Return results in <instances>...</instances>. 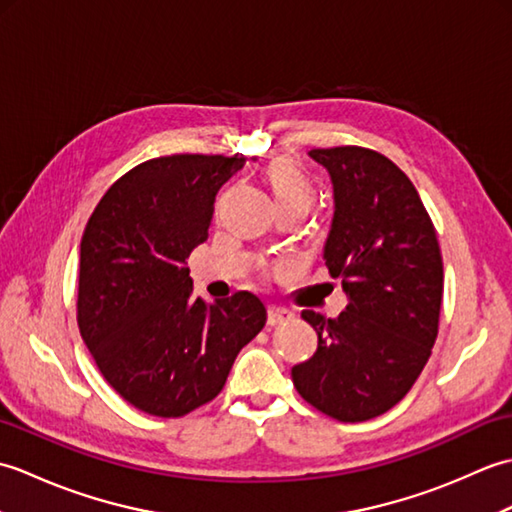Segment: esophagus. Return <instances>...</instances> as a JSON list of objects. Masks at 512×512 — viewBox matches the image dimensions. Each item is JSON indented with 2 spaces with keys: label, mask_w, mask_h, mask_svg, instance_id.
<instances>
[{
  "label": "esophagus",
  "mask_w": 512,
  "mask_h": 512,
  "mask_svg": "<svg viewBox=\"0 0 512 512\" xmlns=\"http://www.w3.org/2000/svg\"><path fill=\"white\" fill-rule=\"evenodd\" d=\"M292 317H295V314H292L286 308H277V306L268 308V325H270V328H275V325H281V323H288Z\"/></svg>",
  "instance_id": "1"
}]
</instances>
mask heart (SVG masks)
Segmentation results:
<instances>
[{"instance_id":"1","label":"heart","mask_w":512,"mask_h":512,"mask_svg":"<svg viewBox=\"0 0 512 512\" xmlns=\"http://www.w3.org/2000/svg\"><path fill=\"white\" fill-rule=\"evenodd\" d=\"M266 182L277 206L297 204L308 209L314 200V184L295 160L279 158L266 169Z\"/></svg>"}]
</instances>
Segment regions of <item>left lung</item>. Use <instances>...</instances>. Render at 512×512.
<instances>
[{
  "label": "left lung",
  "mask_w": 512,
  "mask_h": 512,
  "mask_svg": "<svg viewBox=\"0 0 512 512\" xmlns=\"http://www.w3.org/2000/svg\"><path fill=\"white\" fill-rule=\"evenodd\" d=\"M334 184L325 266L347 306L336 319L303 310L319 336L292 367L299 396L325 416L363 422L407 396L436 343L444 270L431 217L411 180L374 149H312Z\"/></svg>",
  "instance_id": "obj_1"
}]
</instances>
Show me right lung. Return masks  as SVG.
Listing matches in <instances>:
<instances>
[{
  "label": "right lung",
  "instance_id": "right-lung-1",
  "mask_svg": "<svg viewBox=\"0 0 512 512\" xmlns=\"http://www.w3.org/2000/svg\"><path fill=\"white\" fill-rule=\"evenodd\" d=\"M244 156L173 154L129 169L81 237L76 321L103 378L129 405L180 418L220 394L239 350L262 332L250 292L193 297L187 259L206 242L222 184Z\"/></svg>",
  "mask_w": 512,
  "mask_h": 512
}]
</instances>
